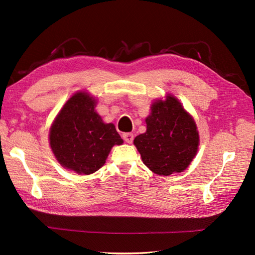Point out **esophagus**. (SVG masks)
Listing matches in <instances>:
<instances>
[{"label": "esophagus", "instance_id": "34e87169", "mask_svg": "<svg viewBox=\"0 0 255 255\" xmlns=\"http://www.w3.org/2000/svg\"><path fill=\"white\" fill-rule=\"evenodd\" d=\"M123 138L127 143H131L132 140H133V134L130 133V132H126V133L123 134Z\"/></svg>", "mask_w": 255, "mask_h": 255}]
</instances>
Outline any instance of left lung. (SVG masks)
I'll return each mask as SVG.
<instances>
[{"label": "left lung", "mask_w": 255, "mask_h": 255, "mask_svg": "<svg viewBox=\"0 0 255 255\" xmlns=\"http://www.w3.org/2000/svg\"><path fill=\"white\" fill-rule=\"evenodd\" d=\"M147 131L133 140L143 163L155 174L183 172L197 153L199 134L193 117L176 97L166 95L151 105Z\"/></svg>", "instance_id": "1"}]
</instances>
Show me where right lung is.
I'll return each instance as SVG.
<instances>
[{
  "instance_id": "1",
  "label": "right lung",
  "mask_w": 255,
  "mask_h": 255,
  "mask_svg": "<svg viewBox=\"0 0 255 255\" xmlns=\"http://www.w3.org/2000/svg\"><path fill=\"white\" fill-rule=\"evenodd\" d=\"M96 100L86 92L72 95L53 121L50 147L63 167L89 175L104 165L114 145L123 144L114 124L95 112Z\"/></svg>"
}]
</instances>
